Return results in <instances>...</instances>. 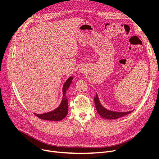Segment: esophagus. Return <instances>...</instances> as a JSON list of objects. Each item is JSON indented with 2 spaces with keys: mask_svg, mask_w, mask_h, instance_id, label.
<instances>
[{
  "mask_svg": "<svg viewBox=\"0 0 159 159\" xmlns=\"http://www.w3.org/2000/svg\"><path fill=\"white\" fill-rule=\"evenodd\" d=\"M79 71L81 72H83V71H84V69H83V68H80V69H79Z\"/></svg>",
  "mask_w": 159,
  "mask_h": 159,
  "instance_id": "esophagus-1",
  "label": "esophagus"
}]
</instances>
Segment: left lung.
<instances>
[{"mask_svg":"<svg viewBox=\"0 0 159 159\" xmlns=\"http://www.w3.org/2000/svg\"><path fill=\"white\" fill-rule=\"evenodd\" d=\"M94 102L96 107L97 112L99 113V115L103 118L108 119V120H116L118 119L121 117L127 115L129 113L131 112L133 110L127 112H118L115 111L109 110L105 108L101 103L99 101V96L96 93V96H94Z\"/></svg>","mask_w":159,"mask_h":159,"instance_id":"obj_1","label":"left lung"}]
</instances>
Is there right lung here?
<instances>
[{
	"instance_id": "add662e5",
	"label": "right lung",
	"mask_w": 159,
	"mask_h": 159,
	"mask_svg": "<svg viewBox=\"0 0 159 159\" xmlns=\"http://www.w3.org/2000/svg\"><path fill=\"white\" fill-rule=\"evenodd\" d=\"M73 77L71 76L63 84L62 92H63V97L62 100L60 105L54 110L43 113V114H36L34 113V115L39 118L41 120H48V121H60L65 118L67 115L68 111H69V107H68V99L66 98V90L69 88L70 84L72 82Z\"/></svg>"
}]
</instances>
